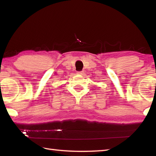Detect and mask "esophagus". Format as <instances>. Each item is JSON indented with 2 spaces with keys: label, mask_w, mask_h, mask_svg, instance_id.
<instances>
[{
  "label": "esophagus",
  "mask_w": 156,
  "mask_h": 156,
  "mask_svg": "<svg viewBox=\"0 0 156 156\" xmlns=\"http://www.w3.org/2000/svg\"><path fill=\"white\" fill-rule=\"evenodd\" d=\"M77 74H78V75H84V72H83V71H80V72H77Z\"/></svg>",
  "instance_id": "esophagus-1"
}]
</instances>
